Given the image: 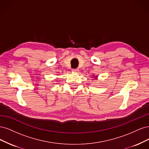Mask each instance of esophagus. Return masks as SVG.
<instances>
[{
    "mask_svg": "<svg viewBox=\"0 0 149 149\" xmlns=\"http://www.w3.org/2000/svg\"><path fill=\"white\" fill-rule=\"evenodd\" d=\"M72 71L74 72H78L79 71V69H74L72 70Z\"/></svg>",
    "mask_w": 149,
    "mask_h": 149,
    "instance_id": "1",
    "label": "esophagus"
}]
</instances>
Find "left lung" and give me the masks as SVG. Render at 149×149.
<instances>
[{"label": "left lung", "instance_id": "1", "mask_svg": "<svg viewBox=\"0 0 149 149\" xmlns=\"http://www.w3.org/2000/svg\"><path fill=\"white\" fill-rule=\"evenodd\" d=\"M93 77L94 78V79H95L96 80H97V79H98V75H95L94 74L93 75Z\"/></svg>", "mask_w": 149, "mask_h": 149}]
</instances>
